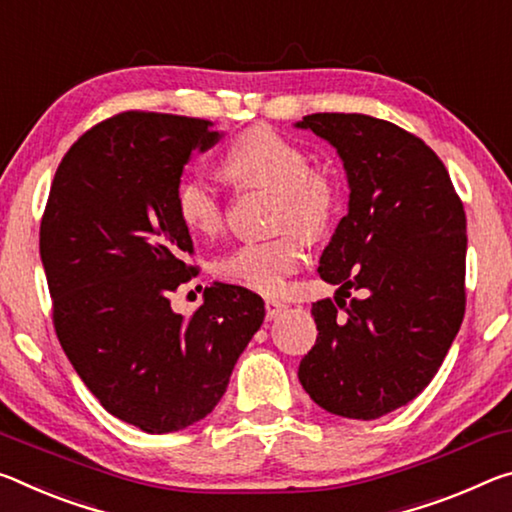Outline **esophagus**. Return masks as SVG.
Returning a JSON list of instances; mask_svg holds the SVG:
<instances>
[{"label":"esophagus","instance_id":"1","mask_svg":"<svg viewBox=\"0 0 512 512\" xmlns=\"http://www.w3.org/2000/svg\"><path fill=\"white\" fill-rule=\"evenodd\" d=\"M266 319H275V316H280L282 312H285V305L280 303V300H273V298H266Z\"/></svg>","mask_w":512,"mask_h":512}]
</instances>
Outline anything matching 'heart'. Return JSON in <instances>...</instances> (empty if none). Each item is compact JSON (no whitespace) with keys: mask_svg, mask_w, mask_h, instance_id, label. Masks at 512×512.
<instances>
[{"mask_svg":"<svg viewBox=\"0 0 512 512\" xmlns=\"http://www.w3.org/2000/svg\"><path fill=\"white\" fill-rule=\"evenodd\" d=\"M225 170L250 189L278 193L273 227H291L305 239L328 230L339 209V186L328 173L312 168V157L298 143L271 127H253L232 143ZM175 212L191 234L214 237L225 225V205L205 177H184L175 193ZM303 243L294 232L275 239L248 241L225 253L216 264L218 278L232 285L275 296L303 264Z\"/></svg>","mask_w":512,"mask_h":512,"instance_id":"1","label":"heart"}]
</instances>
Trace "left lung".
Here are the masks:
<instances>
[{"instance_id":"obj_1","label":"left lung","mask_w":512,"mask_h":512,"mask_svg":"<svg viewBox=\"0 0 512 512\" xmlns=\"http://www.w3.org/2000/svg\"><path fill=\"white\" fill-rule=\"evenodd\" d=\"M296 127L337 150L351 189L319 259V275L339 289L312 305L319 335L298 380L332 415L378 419L431 383L458 335L465 209L440 157L394 123L312 113Z\"/></svg>"}]
</instances>
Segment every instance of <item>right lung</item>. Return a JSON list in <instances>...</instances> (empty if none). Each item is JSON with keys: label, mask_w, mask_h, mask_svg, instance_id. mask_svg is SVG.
<instances>
[{"label": "right lung", "mask_w": 512, "mask_h": 512, "mask_svg": "<svg viewBox=\"0 0 512 512\" xmlns=\"http://www.w3.org/2000/svg\"><path fill=\"white\" fill-rule=\"evenodd\" d=\"M218 139L209 120L173 113L102 120L61 159L40 221L56 337L104 410L145 433L205 419L264 321L262 298L223 282L191 316L170 307L196 275L175 193Z\"/></svg>", "instance_id": "1"}]
</instances>
